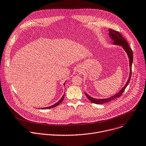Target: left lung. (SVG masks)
I'll return each mask as SVG.
<instances>
[{"mask_svg": "<svg viewBox=\"0 0 146 146\" xmlns=\"http://www.w3.org/2000/svg\"><path fill=\"white\" fill-rule=\"evenodd\" d=\"M109 31V36L110 38L112 39V44H115V45H119L120 46L123 47L124 51L126 52L127 54V56L128 57L129 59V75L128 79L125 84V85L120 89L118 93L115 94V95L110 97L109 98L107 99H95L92 98V97H90L88 94L86 93H85V94L87 97L88 99L91 102L93 103L96 104H104L107 103L108 102H110L111 101L115 99H117L118 98H120V97L121 96L122 93L124 92L125 89L128 85L130 79L131 77V73H132V64L133 62V53H132V50L131 48L129 47V46L127 42V40L123 37V36L119 33V32L115 31L114 30H112L111 29H108Z\"/></svg>", "mask_w": 146, "mask_h": 146, "instance_id": "obj_1", "label": "left lung"}]
</instances>
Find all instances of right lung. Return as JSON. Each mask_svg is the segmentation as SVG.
Here are the masks:
<instances>
[{
    "instance_id": "1",
    "label": "right lung",
    "mask_w": 146,
    "mask_h": 146,
    "mask_svg": "<svg viewBox=\"0 0 146 146\" xmlns=\"http://www.w3.org/2000/svg\"><path fill=\"white\" fill-rule=\"evenodd\" d=\"M65 82L64 84V85H65ZM64 96H65V94H63V96H62V97L61 98V99L57 103H56V104H53V106H49V107H45V108H42L41 109H50V108H54V107H56L58 106L63 101V100H64Z\"/></svg>"
}]
</instances>
